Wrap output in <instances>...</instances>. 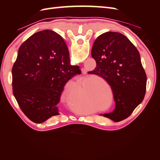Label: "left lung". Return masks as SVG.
<instances>
[{
	"label": "left lung",
	"instance_id": "8db88e82",
	"mask_svg": "<svg viewBox=\"0 0 160 160\" xmlns=\"http://www.w3.org/2000/svg\"><path fill=\"white\" fill-rule=\"evenodd\" d=\"M91 56L96 67L90 74L106 80L112 89L115 109L104 117L120 122L128 118L142 102L147 76L139 52L128 38L117 32H107L95 41Z\"/></svg>",
	"mask_w": 160,
	"mask_h": 160
}]
</instances>
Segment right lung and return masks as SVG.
I'll return each mask as SVG.
<instances>
[{
	"mask_svg": "<svg viewBox=\"0 0 160 160\" xmlns=\"http://www.w3.org/2000/svg\"><path fill=\"white\" fill-rule=\"evenodd\" d=\"M71 65L63 38L44 30L33 34L18 49L12 69V92L22 112L41 123L59 115L61 95L66 83L80 75Z\"/></svg>",
	"mask_w": 160,
	"mask_h": 160,
	"instance_id": "obj_1",
	"label": "right lung"
}]
</instances>
